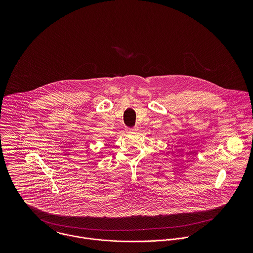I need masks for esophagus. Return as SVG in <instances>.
Listing matches in <instances>:
<instances>
[{
	"mask_svg": "<svg viewBox=\"0 0 253 253\" xmlns=\"http://www.w3.org/2000/svg\"><path fill=\"white\" fill-rule=\"evenodd\" d=\"M137 129H138V127H137V126H133V127H131V128H129V129H128V130H129V131H136V130H137Z\"/></svg>",
	"mask_w": 253,
	"mask_h": 253,
	"instance_id": "1",
	"label": "esophagus"
}]
</instances>
